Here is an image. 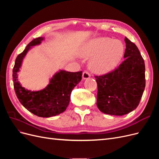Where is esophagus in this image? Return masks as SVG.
<instances>
[{"label": "esophagus", "mask_w": 159, "mask_h": 159, "mask_svg": "<svg viewBox=\"0 0 159 159\" xmlns=\"http://www.w3.org/2000/svg\"><path fill=\"white\" fill-rule=\"evenodd\" d=\"M82 77H83L84 80H87L90 78V74L88 73V71H84L82 74Z\"/></svg>", "instance_id": "1"}]
</instances>
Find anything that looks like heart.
<instances>
[{
	"label": "heart",
	"mask_w": 159,
	"mask_h": 159,
	"mask_svg": "<svg viewBox=\"0 0 159 159\" xmlns=\"http://www.w3.org/2000/svg\"><path fill=\"white\" fill-rule=\"evenodd\" d=\"M125 47L119 40L107 37H100L88 42L79 54L89 58V68L95 74H105L112 71L121 60Z\"/></svg>",
	"instance_id": "obj_1"
}]
</instances>
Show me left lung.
Listing matches in <instances>:
<instances>
[{
  "mask_svg": "<svg viewBox=\"0 0 159 159\" xmlns=\"http://www.w3.org/2000/svg\"><path fill=\"white\" fill-rule=\"evenodd\" d=\"M126 49L122 64L102 76H95L98 84L97 106L103 113L127 114L135 109L145 88V61L137 46L125 38Z\"/></svg>",
  "mask_w": 159,
  "mask_h": 159,
  "instance_id": "obj_1",
  "label": "left lung"
}]
</instances>
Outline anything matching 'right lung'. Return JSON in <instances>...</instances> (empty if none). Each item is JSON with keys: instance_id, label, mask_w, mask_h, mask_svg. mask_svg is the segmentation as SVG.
Instances as JSON below:
<instances>
[{"instance_id": "1", "label": "right lung", "mask_w": 159, "mask_h": 159, "mask_svg": "<svg viewBox=\"0 0 159 159\" xmlns=\"http://www.w3.org/2000/svg\"><path fill=\"white\" fill-rule=\"evenodd\" d=\"M44 38H35L16 58L12 70L14 88L19 102L27 110L41 117H50L63 113L68 106L71 91L81 80L82 71L70 72L60 70L50 79V83L42 90L32 91L19 83L17 73L23 59L32 47L41 44Z\"/></svg>"}]
</instances>
